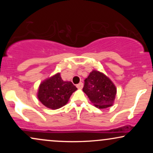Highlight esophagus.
Listing matches in <instances>:
<instances>
[{"label":"esophagus","instance_id":"34e87169","mask_svg":"<svg viewBox=\"0 0 153 153\" xmlns=\"http://www.w3.org/2000/svg\"><path fill=\"white\" fill-rule=\"evenodd\" d=\"M76 86H77V88H78V89H82V87H83V83H82V82H79V83L76 85Z\"/></svg>","mask_w":153,"mask_h":153}]
</instances>
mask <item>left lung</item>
Segmentation results:
<instances>
[{
    "mask_svg": "<svg viewBox=\"0 0 153 153\" xmlns=\"http://www.w3.org/2000/svg\"><path fill=\"white\" fill-rule=\"evenodd\" d=\"M82 91L94 106L99 108L111 106L117 94V88L111 80L96 71H93L85 79Z\"/></svg>",
    "mask_w": 153,
    "mask_h": 153,
    "instance_id": "left-lung-1",
    "label": "left lung"
}]
</instances>
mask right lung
Masks as SVG:
<instances>
[{"label": "right lung", "instance_id": "add662e5", "mask_svg": "<svg viewBox=\"0 0 153 153\" xmlns=\"http://www.w3.org/2000/svg\"><path fill=\"white\" fill-rule=\"evenodd\" d=\"M76 90L72 82L63 81L60 73H57L40 84L37 96L47 108L57 109L65 106Z\"/></svg>", "mask_w": 153, "mask_h": 153}]
</instances>
